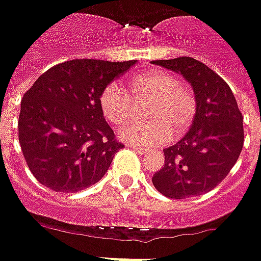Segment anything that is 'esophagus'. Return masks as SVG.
<instances>
[{
    "label": "esophagus",
    "instance_id": "esophagus-1",
    "mask_svg": "<svg viewBox=\"0 0 261 261\" xmlns=\"http://www.w3.org/2000/svg\"><path fill=\"white\" fill-rule=\"evenodd\" d=\"M131 147L134 148V150H136V151H137V153H140V154H144V153H146V151H147V150H146V148H143V147H136V146H131Z\"/></svg>",
    "mask_w": 261,
    "mask_h": 261
}]
</instances>
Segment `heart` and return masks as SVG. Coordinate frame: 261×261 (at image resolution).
I'll list each match as a JSON object with an SVG mask.
<instances>
[{
    "label": "heart",
    "mask_w": 261,
    "mask_h": 261,
    "mask_svg": "<svg viewBox=\"0 0 261 261\" xmlns=\"http://www.w3.org/2000/svg\"><path fill=\"white\" fill-rule=\"evenodd\" d=\"M148 105L144 110L147 122H134L121 131V139L140 147L166 143L172 131L182 134L196 115V96L170 72L151 69L128 81V91L110 84L99 95V107L105 120L117 127L125 125L134 114V103Z\"/></svg>",
    "instance_id": "obj_1"
}]
</instances>
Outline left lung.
I'll return each instance as SVG.
<instances>
[{"label": "left lung", "mask_w": 261, "mask_h": 261, "mask_svg": "<svg viewBox=\"0 0 261 261\" xmlns=\"http://www.w3.org/2000/svg\"><path fill=\"white\" fill-rule=\"evenodd\" d=\"M153 63L186 77L198 103L191 130L163 150L165 165L153 176V185L172 199L203 195L220 185L237 162L244 144L243 114L227 82L202 62L182 56Z\"/></svg>", "instance_id": "obj_1"}]
</instances>
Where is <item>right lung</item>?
I'll list each match as a JSON object with an SVG mask.
<instances>
[{"instance_id":"1","label":"right lung","mask_w":261,"mask_h":261,"mask_svg":"<svg viewBox=\"0 0 261 261\" xmlns=\"http://www.w3.org/2000/svg\"><path fill=\"white\" fill-rule=\"evenodd\" d=\"M136 60L73 59L41 75L24 94L18 140L33 176L55 192L75 193L102 179L124 147L99 107V95Z\"/></svg>"}]
</instances>
